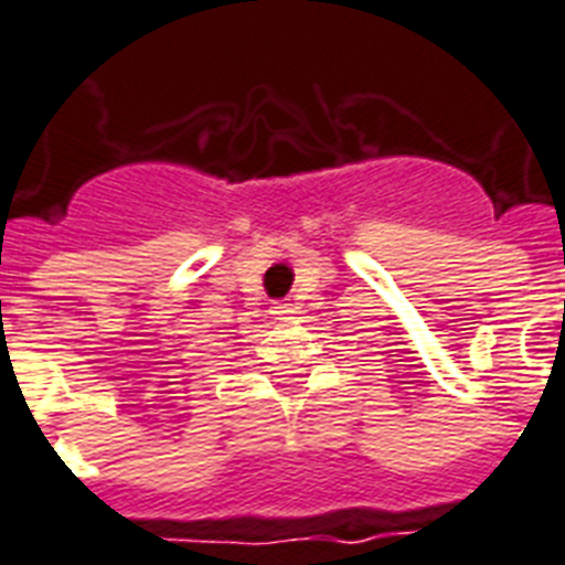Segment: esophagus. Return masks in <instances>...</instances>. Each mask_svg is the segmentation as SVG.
<instances>
[{
	"mask_svg": "<svg viewBox=\"0 0 565 565\" xmlns=\"http://www.w3.org/2000/svg\"><path fill=\"white\" fill-rule=\"evenodd\" d=\"M273 313H275V319H290L296 310H292V305H275Z\"/></svg>",
	"mask_w": 565,
	"mask_h": 565,
	"instance_id": "esophagus-1",
	"label": "esophagus"
}]
</instances>
